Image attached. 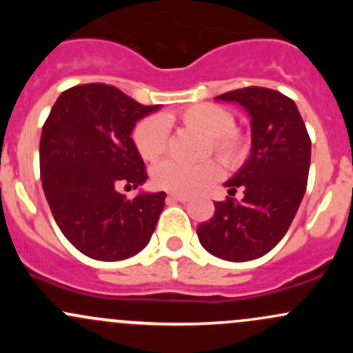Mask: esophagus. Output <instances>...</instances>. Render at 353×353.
<instances>
[{
	"label": "esophagus",
	"instance_id": "esophagus-1",
	"mask_svg": "<svg viewBox=\"0 0 353 353\" xmlns=\"http://www.w3.org/2000/svg\"><path fill=\"white\" fill-rule=\"evenodd\" d=\"M169 199H170V201H179V203H186V201H190V196H188V194L169 193Z\"/></svg>",
	"mask_w": 353,
	"mask_h": 353
}]
</instances>
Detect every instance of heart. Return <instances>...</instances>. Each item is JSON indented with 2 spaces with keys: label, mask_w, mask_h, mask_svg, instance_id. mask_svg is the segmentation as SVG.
Returning <instances> with one entry per match:
<instances>
[{
  "label": "heart",
  "mask_w": 353,
  "mask_h": 353,
  "mask_svg": "<svg viewBox=\"0 0 353 353\" xmlns=\"http://www.w3.org/2000/svg\"><path fill=\"white\" fill-rule=\"evenodd\" d=\"M179 123L188 130L198 131L208 138L206 150H213L227 167H237L248 155V140L244 133L234 126V116L229 109L219 104H194L181 112L165 116H148L134 126L133 141L138 154L145 160L159 159L165 154L169 140V124ZM220 174L215 160L199 163H183L177 160H163L152 170L154 184L170 193H193L212 183Z\"/></svg>",
  "instance_id": "obj_1"
}]
</instances>
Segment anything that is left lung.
Instances as JSON below:
<instances>
[{
	"label": "left lung",
	"instance_id": "1",
	"mask_svg": "<svg viewBox=\"0 0 353 353\" xmlns=\"http://www.w3.org/2000/svg\"><path fill=\"white\" fill-rule=\"evenodd\" d=\"M215 101L245 109L251 117V154L223 183L229 194L243 188V199L215 203V215L196 234L210 254L251 261L282 241L297 213L307 186L311 140L295 102L272 88H239Z\"/></svg>",
	"mask_w": 353,
	"mask_h": 353
}]
</instances>
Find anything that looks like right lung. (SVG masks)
I'll return each instance as SVG.
<instances>
[{
  "mask_svg": "<svg viewBox=\"0 0 353 353\" xmlns=\"http://www.w3.org/2000/svg\"><path fill=\"white\" fill-rule=\"evenodd\" d=\"M160 108L87 83L63 92L49 112L39 147L42 190L61 232L88 258L121 261L150 243L165 193L126 199L117 188L147 181L131 133Z\"/></svg>",
  "mask_w": 353,
  "mask_h": 353,
  "instance_id": "1",
  "label": "right lung"
}]
</instances>
